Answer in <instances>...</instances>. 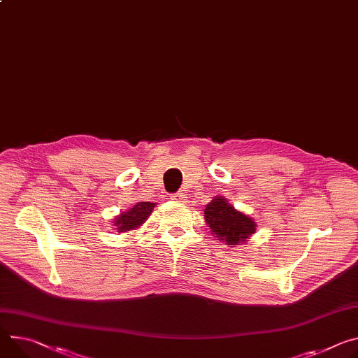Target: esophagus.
Wrapping results in <instances>:
<instances>
[{
  "mask_svg": "<svg viewBox=\"0 0 358 358\" xmlns=\"http://www.w3.org/2000/svg\"><path fill=\"white\" fill-rule=\"evenodd\" d=\"M184 199H185L184 192H177V194H173V196H171V200L176 201V203H182Z\"/></svg>",
  "mask_w": 358,
  "mask_h": 358,
  "instance_id": "34e87169",
  "label": "esophagus"
}]
</instances>
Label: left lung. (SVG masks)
<instances>
[{
  "label": "left lung",
  "mask_w": 358,
  "mask_h": 358,
  "mask_svg": "<svg viewBox=\"0 0 358 358\" xmlns=\"http://www.w3.org/2000/svg\"><path fill=\"white\" fill-rule=\"evenodd\" d=\"M204 220L211 234L229 247L245 244L257 227L251 217L234 208L222 196H215L206 206Z\"/></svg>",
  "instance_id": "8db88e82"
}]
</instances>
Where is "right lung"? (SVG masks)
Here are the masks:
<instances>
[{"mask_svg": "<svg viewBox=\"0 0 358 358\" xmlns=\"http://www.w3.org/2000/svg\"><path fill=\"white\" fill-rule=\"evenodd\" d=\"M154 207H155V203L140 201L136 206H133L131 208H128V210L120 213L114 218L113 225L117 227L115 230L118 233H127V231L136 230L148 220Z\"/></svg>", "mask_w": 358, "mask_h": 358, "instance_id": "obj_1", "label": "right lung"}]
</instances>
